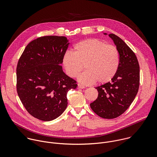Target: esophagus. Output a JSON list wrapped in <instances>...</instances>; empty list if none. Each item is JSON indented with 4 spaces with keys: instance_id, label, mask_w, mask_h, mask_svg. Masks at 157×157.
<instances>
[{
    "instance_id": "34e87169",
    "label": "esophagus",
    "mask_w": 157,
    "mask_h": 157,
    "mask_svg": "<svg viewBox=\"0 0 157 157\" xmlns=\"http://www.w3.org/2000/svg\"><path fill=\"white\" fill-rule=\"evenodd\" d=\"M78 88H80V89H84L85 88L84 86L82 85V84H78Z\"/></svg>"
}]
</instances>
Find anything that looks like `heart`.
I'll list each match as a JSON object with an SVG mask.
<instances>
[{"label": "heart", "instance_id": "1", "mask_svg": "<svg viewBox=\"0 0 157 157\" xmlns=\"http://www.w3.org/2000/svg\"><path fill=\"white\" fill-rule=\"evenodd\" d=\"M63 64L70 77L78 76L79 82L91 84L110 81L116 75L120 64V55L117 48L99 39L90 38L76 43L73 53L67 52L63 58Z\"/></svg>", "mask_w": 157, "mask_h": 157}]
</instances>
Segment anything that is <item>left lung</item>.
<instances>
[{
  "instance_id": "left-lung-1",
  "label": "left lung",
  "mask_w": 157,
  "mask_h": 157,
  "mask_svg": "<svg viewBox=\"0 0 157 157\" xmlns=\"http://www.w3.org/2000/svg\"><path fill=\"white\" fill-rule=\"evenodd\" d=\"M109 36L119 52V67L111 81L95 87L98 97L90 106L98 116L110 119L122 115L135 99L140 84V67L136 54L121 38L113 33Z\"/></svg>"
}]
</instances>
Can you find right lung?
I'll return each mask as SVG.
<instances>
[{
    "label": "right lung",
    "instance_id": "obj_1",
    "mask_svg": "<svg viewBox=\"0 0 157 157\" xmlns=\"http://www.w3.org/2000/svg\"><path fill=\"white\" fill-rule=\"evenodd\" d=\"M69 43L66 36H44L30 42L17 66V91L28 113L50 121L64 111L67 93L76 81L67 76L61 64Z\"/></svg>",
    "mask_w": 157,
    "mask_h": 157
}]
</instances>
